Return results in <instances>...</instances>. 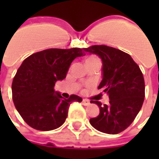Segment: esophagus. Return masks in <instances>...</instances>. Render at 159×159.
Here are the masks:
<instances>
[{"mask_svg":"<svg viewBox=\"0 0 159 159\" xmlns=\"http://www.w3.org/2000/svg\"><path fill=\"white\" fill-rule=\"evenodd\" d=\"M83 103L84 106H89V105L90 104V101L89 100H86V99H83Z\"/></svg>","mask_w":159,"mask_h":159,"instance_id":"1","label":"esophagus"}]
</instances>
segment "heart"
I'll return each instance as SVG.
<instances>
[{"instance_id":"1","label":"heart","mask_w":159,"mask_h":159,"mask_svg":"<svg viewBox=\"0 0 159 159\" xmlns=\"http://www.w3.org/2000/svg\"><path fill=\"white\" fill-rule=\"evenodd\" d=\"M97 59H98L95 58V57H93V56H89V57H88V58L86 59V65L93 62V61H95V60H97Z\"/></svg>"}]
</instances>
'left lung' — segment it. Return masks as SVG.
<instances>
[{"label": "left lung", "mask_w": 159, "mask_h": 159, "mask_svg": "<svg viewBox=\"0 0 159 159\" xmlns=\"http://www.w3.org/2000/svg\"><path fill=\"white\" fill-rule=\"evenodd\" d=\"M83 51L102 60V80L98 87L109 96L108 105L91 100L100 114L89 120L100 132L116 134L133 123L145 98V82L140 67L129 54L106 45L90 46ZM85 53V54H86Z\"/></svg>", "instance_id": "8db88e82"}]
</instances>
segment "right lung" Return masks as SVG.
<instances>
[{
    "label": "right lung",
    "instance_id": "1",
    "mask_svg": "<svg viewBox=\"0 0 159 159\" xmlns=\"http://www.w3.org/2000/svg\"><path fill=\"white\" fill-rule=\"evenodd\" d=\"M83 55L78 48H50L23 61L12 81V100L28 125L41 131L58 129L66 121L70 105L83 100L76 94L64 99L54 85L66 78L73 60Z\"/></svg>",
    "mask_w": 159,
    "mask_h": 159
}]
</instances>
